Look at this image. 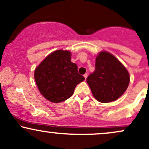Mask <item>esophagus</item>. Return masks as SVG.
<instances>
[{
    "label": "esophagus",
    "mask_w": 149,
    "mask_h": 149,
    "mask_svg": "<svg viewBox=\"0 0 149 149\" xmlns=\"http://www.w3.org/2000/svg\"><path fill=\"white\" fill-rule=\"evenodd\" d=\"M83 76H84L85 79L86 80V79H87V78H88V74H87V73H85V74L83 75Z\"/></svg>",
    "instance_id": "1"
}]
</instances>
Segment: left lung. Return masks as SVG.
<instances>
[{
	"instance_id": "8db88e82",
	"label": "left lung",
	"mask_w": 149,
	"mask_h": 149,
	"mask_svg": "<svg viewBox=\"0 0 149 149\" xmlns=\"http://www.w3.org/2000/svg\"><path fill=\"white\" fill-rule=\"evenodd\" d=\"M95 61V71L87 78L92 95L102 103L117 100L128 88L129 72L113 54L107 51L99 52Z\"/></svg>"
}]
</instances>
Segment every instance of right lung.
<instances>
[{"label":"right lung","instance_id":"add662e5","mask_svg":"<svg viewBox=\"0 0 149 149\" xmlns=\"http://www.w3.org/2000/svg\"><path fill=\"white\" fill-rule=\"evenodd\" d=\"M71 52L58 49L51 52L34 71L38 89L47 100L60 103L71 97L78 83L85 80L71 62Z\"/></svg>","mask_w":149,"mask_h":149}]
</instances>
